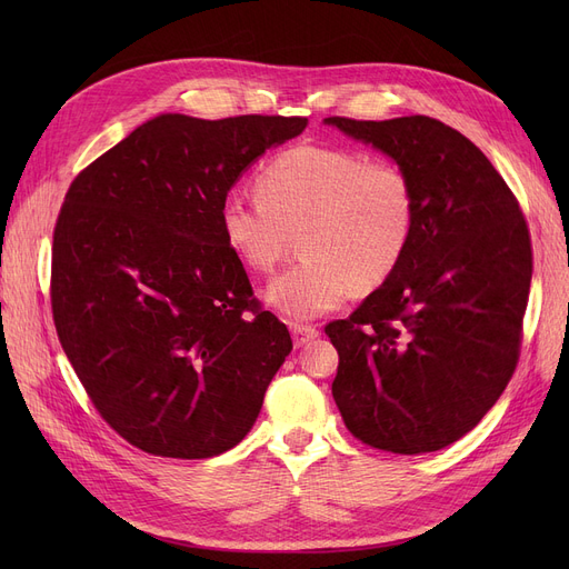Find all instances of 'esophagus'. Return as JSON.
<instances>
[{
    "label": "esophagus",
    "instance_id": "34e87169",
    "mask_svg": "<svg viewBox=\"0 0 569 569\" xmlns=\"http://www.w3.org/2000/svg\"><path fill=\"white\" fill-rule=\"evenodd\" d=\"M290 330H292V339H295L297 348L309 343L311 339L318 337V327L316 325H297L295 322V325H290Z\"/></svg>",
    "mask_w": 569,
    "mask_h": 569
}]
</instances>
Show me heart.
I'll return each mask as SVG.
<instances>
[{
    "instance_id": "1",
    "label": "heart",
    "mask_w": 569,
    "mask_h": 569,
    "mask_svg": "<svg viewBox=\"0 0 569 569\" xmlns=\"http://www.w3.org/2000/svg\"><path fill=\"white\" fill-rule=\"evenodd\" d=\"M258 200L230 196L221 230L232 253L258 274L300 262L267 288V302L307 320L337 309L350 290L369 292L401 264L415 234L410 174L390 159L335 144H292L256 177Z\"/></svg>"
}]
</instances>
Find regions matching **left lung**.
I'll return each mask as SVG.
<instances>
[{
  "instance_id": "1",
  "label": "left lung",
  "mask_w": 569,
  "mask_h": 569,
  "mask_svg": "<svg viewBox=\"0 0 569 569\" xmlns=\"http://www.w3.org/2000/svg\"><path fill=\"white\" fill-rule=\"evenodd\" d=\"M325 124L392 157L417 200L395 274L325 325L339 352L335 401L376 450H442L477 427L517 369L532 277L526 217L482 149L433 117Z\"/></svg>"
}]
</instances>
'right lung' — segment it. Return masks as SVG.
<instances>
[{
	"label": "right lung",
	"instance_id": "add662e5",
	"mask_svg": "<svg viewBox=\"0 0 569 569\" xmlns=\"http://www.w3.org/2000/svg\"><path fill=\"white\" fill-rule=\"evenodd\" d=\"M307 117L159 114L71 182L52 232L57 337L138 450L209 459L242 440L292 350L226 244L221 207Z\"/></svg>",
	"mask_w": 569,
	"mask_h": 569
}]
</instances>
